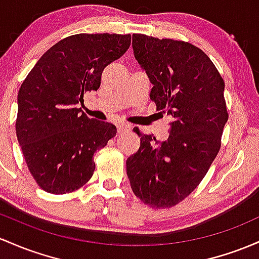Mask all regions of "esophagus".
I'll return each instance as SVG.
<instances>
[{"instance_id": "obj_1", "label": "esophagus", "mask_w": 259, "mask_h": 259, "mask_svg": "<svg viewBox=\"0 0 259 259\" xmlns=\"http://www.w3.org/2000/svg\"><path fill=\"white\" fill-rule=\"evenodd\" d=\"M116 127H118V134H124V133H127L129 132L132 127H130L129 124H125V123H119L118 125H116Z\"/></svg>"}]
</instances>
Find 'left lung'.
Here are the masks:
<instances>
[{
  "mask_svg": "<svg viewBox=\"0 0 259 259\" xmlns=\"http://www.w3.org/2000/svg\"><path fill=\"white\" fill-rule=\"evenodd\" d=\"M133 49L152 83L150 98L172 121L162 143L134 127L140 147L126 160V173L143 203L171 208L197 188L219 153L229 119L225 82L209 56L188 41L133 34Z\"/></svg>",
  "mask_w": 259,
  "mask_h": 259,
  "instance_id": "left-lung-1",
  "label": "left lung"
}]
</instances>
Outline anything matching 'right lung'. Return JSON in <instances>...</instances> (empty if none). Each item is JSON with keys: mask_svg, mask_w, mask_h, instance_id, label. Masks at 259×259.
I'll return each instance as SVG.
<instances>
[{"mask_svg": "<svg viewBox=\"0 0 259 259\" xmlns=\"http://www.w3.org/2000/svg\"><path fill=\"white\" fill-rule=\"evenodd\" d=\"M130 34H75L45 51L18 92L16 133L36 184L66 194L95 172L93 155L116 135L115 125L91 119L77 108L97 91L104 67L123 56Z\"/></svg>", "mask_w": 259, "mask_h": 259, "instance_id": "right-lung-1", "label": "right lung"}]
</instances>
